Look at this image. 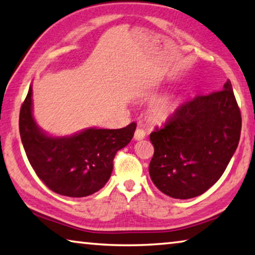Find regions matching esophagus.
I'll return each instance as SVG.
<instances>
[{"instance_id":"1","label":"esophagus","mask_w":255,"mask_h":255,"mask_svg":"<svg viewBox=\"0 0 255 255\" xmlns=\"http://www.w3.org/2000/svg\"><path fill=\"white\" fill-rule=\"evenodd\" d=\"M146 137V131L143 130L141 128H137L136 131H135V136H133V138H135L136 140H140V139H144V138Z\"/></svg>"}]
</instances>
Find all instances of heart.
I'll list each match as a JSON object with an SVG mask.
<instances>
[{
  "mask_svg": "<svg viewBox=\"0 0 255 255\" xmlns=\"http://www.w3.org/2000/svg\"><path fill=\"white\" fill-rule=\"evenodd\" d=\"M150 115L156 120H164L166 119L172 112V105L166 99H159L152 103L149 108Z\"/></svg>",
  "mask_w": 255,
  "mask_h": 255,
  "instance_id": "heart-1",
  "label": "heart"
}]
</instances>
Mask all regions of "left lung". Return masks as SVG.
I'll return each mask as SVG.
<instances>
[{
	"mask_svg": "<svg viewBox=\"0 0 255 255\" xmlns=\"http://www.w3.org/2000/svg\"><path fill=\"white\" fill-rule=\"evenodd\" d=\"M242 118L230 80L223 89L184 103L149 138V175L174 199L200 196L217 182L234 155Z\"/></svg>",
	"mask_w": 255,
	"mask_h": 255,
	"instance_id": "obj_1",
	"label": "left lung"
}]
</instances>
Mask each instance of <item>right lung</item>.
<instances>
[{"label": "right lung", "mask_w": 255, "mask_h": 255, "mask_svg": "<svg viewBox=\"0 0 255 255\" xmlns=\"http://www.w3.org/2000/svg\"><path fill=\"white\" fill-rule=\"evenodd\" d=\"M19 129L38 178L58 195L81 198L105 187L114 169L115 155L130 143L136 124L120 129L92 127L72 136H50L34 122L30 85L21 106Z\"/></svg>", "instance_id": "add662e5"}]
</instances>
